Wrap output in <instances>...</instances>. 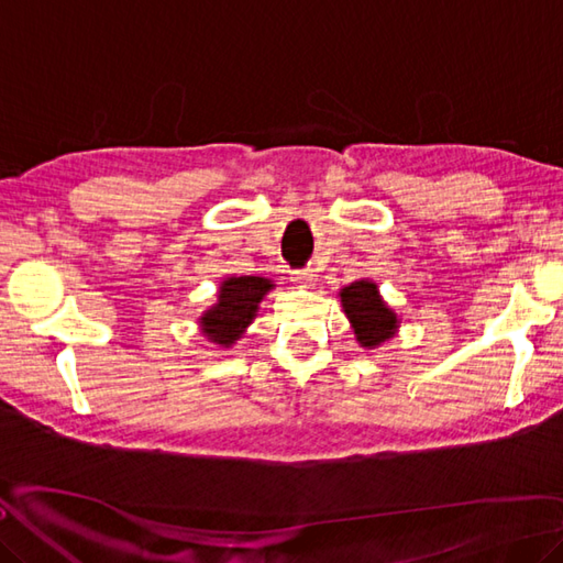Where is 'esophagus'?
<instances>
[{"instance_id": "1", "label": "esophagus", "mask_w": 563, "mask_h": 563, "mask_svg": "<svg viewBox=\"0 0 563 563\" xmlns=\"http://www.w3.org/2000/svg\"><path fill=\"white\" fill-rule=\"evenodd\" d=\"M291 282L300 288H312L317 282V275H314V269H300V272H294Z\"/></svg>"}]
</instances>
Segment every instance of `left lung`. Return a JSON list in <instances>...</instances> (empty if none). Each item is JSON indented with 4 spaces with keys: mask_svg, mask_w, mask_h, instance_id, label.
<instances>
[{
    "mask_svg": "<svg viewBox=\"0 0 563 563\" xmlns=\"http://www.w3.org/2000/svg\"><path fill=\"white\" fill-rule=\"evenodd\" d=\"M339 298L347 322L355 331V341L367 351L390 341L398 333L400 317L378 294V284L374 279H357L343 286Z\"/></svg>",
    "mask_w": 563,
    "mask_h": 563,
    "instance_id": "obj_1",
    "label": "left lung"
}]
</instances>
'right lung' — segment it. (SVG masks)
<instances>
[{"label": "right lung", "mask_w": 563, "mask_h": 563, "mask_svg": "<svg viewBox=\"0 0 563 563\" xmlns=\"http://www.w3.org/2000/svg\"><path fill=\"white\" fill-rule=\"evenodd\" d=\"M275 286L267 277H224L218 300L199 317L203 336L220 347H232L253 324L263 298Z\"/></svg>", "instance_id": "add662e5"}]
</instances>
